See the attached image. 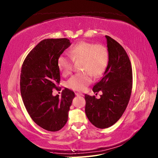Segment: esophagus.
I'll list each match as a JSON object with an SVG mask.
<instances>
[{
    "label": "esophagus",
    "instance_id": "obj_1",
    "mask_svg": "<svg viewBox=\"0 0 158 158\" xmlns=\"http://www.w3.org/2000/svg\"><path fill=\"white\" fill-rule=\"evenodd\" d=\"M75 95L77 96H83V95L82 94H79V93H75Z\"/></svg>",
    "mask_w": 158,
    "mask_h": 158
}]
</instances>
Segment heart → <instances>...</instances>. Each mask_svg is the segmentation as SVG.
Segmentation results:
<instances>
[{
  "instance_id": "b5f03b06",
  "label": "heart",
  "mask_w": 158,
  "mask_h": 158,
  "mask_svg": "<svg viewBox=\"0 0 158 158\" xmlns=\"http://www.w3.org/2000/svg\"><path fill=\"white\" fill-rule=\"evenodd\" d=\"M69 55L62 54L58 58L57 64L62 75L70 74L73 69V60H82V73L73 75L67 82L68 88L75 91H83L92 82V75L100 77L106 71L109 62L107 48L102 44L80 42L72 46Z\"/></svg>"
}]
</instances>
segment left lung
Here are the masks:
<instances>
[{
	"label": "left lung",
	"instance_id": "8db88e82",
	"mask_svg": "<svg viewBox=\"0 0 158 158\" xmlns=\"http://www.w3.org/2000/svg\"><path fill=\"white\" fill-rule=\"evenodd\" d=\"M109 62L103 77L93 87L101 91L100 99L85 95V114L89 120L99 129L115 124L125 111L133 85V72L129 58L119 43L106 35Z\"/></svg>",
	"mask_w": 158,
	"mask_h": 158
}]
</instances>
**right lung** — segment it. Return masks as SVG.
Wrapping results in <instances>:
<instances>
[{
	"label": "right lung",
	"instance_id": "right-lung-1",
	"mask_svg": "<svg viewBox=\"0 0 158 158\" xmlns=\"http://www.w3.org/2000/svg\"><path fill=\"white\" fill-rule=\"evenodd\" d=\"M71 44L67 38L43 40L30 51L22 65L20 90L25 108L38 126L48 131H58L65 125L75 96L67 88L60 98L59 95H52L60 80L58 58Z\"/></svg>",
	"mask_w": 158,
	"mask_h": 158
}]
</instances>
